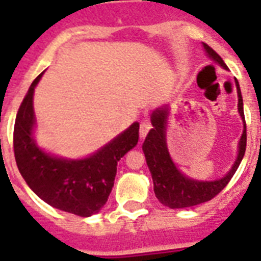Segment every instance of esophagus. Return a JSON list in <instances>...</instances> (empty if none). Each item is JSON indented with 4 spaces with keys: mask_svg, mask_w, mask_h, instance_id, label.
Segmentation results:
<instances>
[{
    "mask_svg": "<svg viewBox=\"0 0 261 261\" xmlns=\"http://www.w3.org/2000/svg\"><path fill=\"white\" fill-rule=\"evenodd\" d=\"M150 128H151L150 122L145 120V122L141 123V126H139V137H141V139H143L145 137H146L147 133H149V130H150Z\"/></svg>",
    "mask_w": 261,
    "mask_h": 261,
    "instance_id": "obj_1",
    "label": "esophagus"
}]
</instances>
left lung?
Returning <instances> with one entry per match:
<instances>
[{
  "label": "left lung",
  "mask_w": 261,
  "mask_h": 261,
  "mask_svg": "<svg viewBox=\"0 0 261 261\" xmlns=\"http://www.w3.org/2000/svg\"><path fill=\"white\" fill-rule=\"evenodd\" d=\"M203 47L207 55L215 63H218L219 66L227 70L226 63L223 62L222 58L210 46L203 43ZM236 87H237V94H239V112L244 122V131L239 142V154L230 171L222 178L214 180V181H199V180L190 178L178 171L169 155L167 138H165L168 107H161L153 111L150 116L153 128L149 131L142 145V149L146 157L147 167L150 169L151 178H153L154 194L164 206L169 208H184V207L196 206L200 203L208 202L227 186V182L230 181V178L236 173L247 149V124H245V116H244L243 96H241L237 80H236Z\"/></svg>",
  "instance_id": "obj_1"
}]
</instances>
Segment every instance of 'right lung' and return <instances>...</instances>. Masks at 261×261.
I'll return each instance as SVG.
<instances>
[{
    "instance_id": "add662e5",
    "label": "right lung",
    "mask_w": 261,
    "mask_h": 261,
    "mask_svg": "<svg viewBox=\"0 0 261 261\" xmlns=\"http://www.w3.org/2000/svg\"><path fill=\"white\" fill-rule=\"evenodd\" d=\"M42 75L31 84L16 116V164L28 187L47 204L79 217H90L108 200L118 161L138 143L139 123H133L87 159L69 160L46 153L34 138V92Z\"/></svg>"
}]
</instances>
